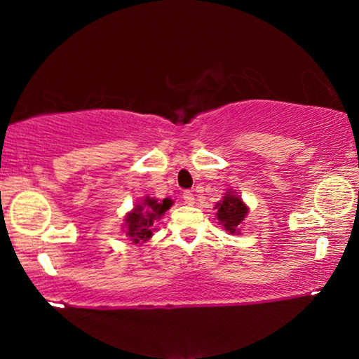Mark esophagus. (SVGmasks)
I'll return each instance as SVG.
<instances>
[{"mask_svg": "<svg viewBox=\"0 0 359 359\" xmlns=\"http://www.w3.org/2000/svg\"><path fill=\"white\" fill-rule=\"evenodd\" d=\"M184 199H185V204H188V205L194 204V196L191 191H184Z\"/></svg>", "mask_w": 359, "mask_h": 359, "instance_id": "1", "label": "esophagus"}]
</instances>
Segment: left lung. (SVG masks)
Wrapping results in <instances>:
<instances>
[{"instance_id": "obj_1", "label": "left lung", "mask_w": 359, "mask_h": 359, "mask_svg": "<svg viewBox=\"0 0 359 359\" xmlns=\"http://www.w3.org/2000/svg\"><path fill=\"white\" fill-rule=\"evenodd\" d=\"M218 224H222L229 234H241V228L244 226V220L248 214V205L242 201V198L234 190H228L224 196L214 208Z\"/></svg>"}]
</instances>
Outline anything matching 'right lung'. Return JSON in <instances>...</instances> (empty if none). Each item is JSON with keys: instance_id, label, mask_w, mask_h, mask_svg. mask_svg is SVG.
<instances>
[{"instance_id": "right-lung-1", "label": "right lung", "mask_w": 359, "mask_h": 359, "mask_svg": "<svg viewBox=\"0 0 359 359\" xmlns=\"http://www.w3.org/2000/svg\"><path fill=\"white\" fill-rule=\"evenodd\" d=\"M172 199L165 198L163 201H158L155 198L145 196L141 201L135 204L128 214L123 218V233L126 234L133 244H144L151 236H154L155 222L166 214V210L171 209Z\"/></svg>"}]
</instances>
